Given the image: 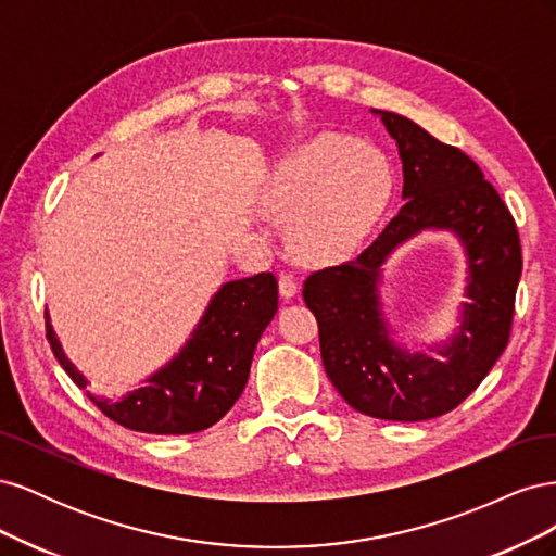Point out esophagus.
<instances>
[{
    "label": "esophagus",
    "instance_id": "obj_1",
    "mask_svg": "<svg viewBox=\"0 0 556 556\" xmlns=\"http://www.w3.org/2000/svg\"><path fill=\"white\" fill-rule=\"evenodd\" d=\"M278 290H280L282 299H292L299 292V282H296V278L292 274H280Z\"/></svg>",
    "mask_w": 556,
    "mask_h": 556
}]
</instances>
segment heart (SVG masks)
Listing matches in <instances>:
<instances>
[{"label": "heart", "instance_id": "b5f03b06", "mask_svg": "<svg viewBox=\"0 0 556 556\" xmlns=\"http://www.w3.org/2000/svg\"><path fill=\"white\" fill-rule=\"evenodd\" d=\"M394 188L392 166L378 150L323 131L274 166L264 204L288 220V243L299 260L339 262L382 220Z\"/></svg>", "mask_w": 556, "mask_h": 556}]
</instances>
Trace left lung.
<instances>
[{
	"label": "left lung",
	"mask_w": 556,
	"mask_h": 556,
	"mask_svg": "<svg viewBox=\"0 0 556 556\" xmlns=\"http://www.w3.org/2000/svg\"><path fill=\"white\" fill-rule=\"evenodd\" d=\"M396 141L406 204L357 260L315 271L304 301L319 327L329 380L352 408L394 422H422L450 413L476 390L506 350L521 276L513 215L480 166L399 113L376 111ZM427 228H445L467 252L460 327L435 350L410 353L391 339L379 291L386 257Z\"/></svg>",
	"instance_id": "obj_1"
}]
</instances>
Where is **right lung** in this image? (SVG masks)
<instances>
[{"mask_svg":"<svg viewBox=\"0 0 556 556\" xmlns=\"http://www.w3.org/2000/svg\"><path fill=\"white\" fill-rule=\"evenodd\" d=\"M276 311L274 274L225 282L213 294L188 343L160 371L148 376L143 387L117 401L90 392L88 396L113 422L131 431L157 435L204 431L223 419L241 396L260 336ZM46 336L66 376L80 390H88L90 380L64 355L48 313Z\"/></svg>","mask_w":556,"mask_h":556,"instance_id":"add662e5","label":"right lung"}]
</instances>
